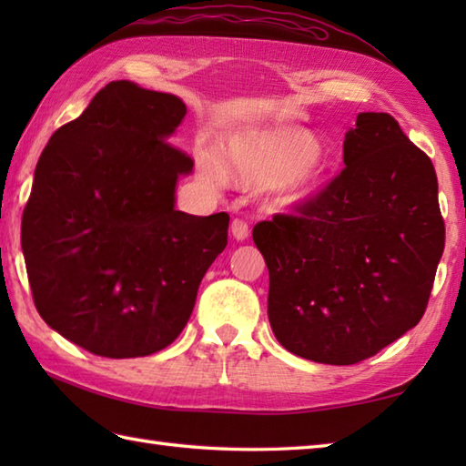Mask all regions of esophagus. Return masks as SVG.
I'll return each instance as SVG.
<instances>
[{
	"label": "esophagus",
	"mask_w": 466,
	"mask_h": 466,
	"mask_svg": "<svg viewBox=\"0 0 466 466\" xmlns=\"http://www.w3.org/2000/svg\"><path fill=\"white\" fill-rule=\"evenodd\" d=\"M230 230H232L234 240H238V242H242V240L248 238V234H250V228H248V224H246L244 220H238V218H236V220L232 222Z\"/></svg>",
	"instance_id": "esophagus-1"
}]
</instances>
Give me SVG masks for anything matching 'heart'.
Listing matches in <instances>:
<instances>
[{"label":"heart","instance_id":"b5f03b06","mask_svg":"<svg viewBox=\"0 0 466 466\" xmlns=\"http://www.w3.org/2000/svg\"><path fill=\"white\" fill-rule=\"evenodd\" d=\"M208 182L222 186L226 174L244 190L276 186L280 202L302 206L314 200L324 186V162L319 144L306 130H250L226 146V172L212 152L198 157Z\"/></svg>","mask_w":466,"mask_h":466}]
</instances>
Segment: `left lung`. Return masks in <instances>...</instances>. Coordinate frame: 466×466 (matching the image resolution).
I'll return each instance as SVG.
<instances>
[{
    "label": "left lung",
    "instance_id": "1",
    "mask_svg": "<svg viewBox=\"0 0 466 466\" xmlns=\"http://www.w3.org/2000/svg\"><path fill=\"white\" fill-rule=\"evenodd\" d=\"M344 170L299 208L254 226L270 274L268 320L286 350L356 364L419 324L444 250L431 157L392 116L362 112Z\"/></svg>",
    "mask_w": 466,
    "mask_h": 466
}]
</instances>
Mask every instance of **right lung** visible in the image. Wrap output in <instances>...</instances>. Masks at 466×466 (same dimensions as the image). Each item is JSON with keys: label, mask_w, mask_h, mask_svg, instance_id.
<instances>
[{"label": "right lung", "mask_w": 466, "mask_h": 466, "mask_svg": "<svg viewBox=\"0 0 466 466\" xmlns=\"http://www.w3.org/2000/svg\"><path fill=\"white\" fill-rule=\"evenodd\" d=\"M186 116L174 94L110 82L49 137L22 218L39 316L82 349L136 359L172 344L228 244L226 212L176 210L194 162L167 144Z\"/></svg>", "instance_id": "right-lung-1"}]
</instances>
